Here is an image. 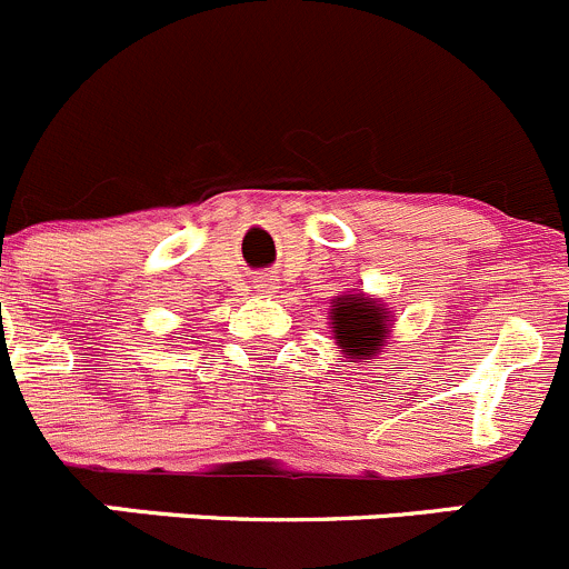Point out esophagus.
Segmentation results:
<instances>
[{
  "label": "esophagus",
  "mask_w": 569,
  "mask_h": 569,
  "mask_svg": "<svg viewBox=\"0 0 569 569\" xmlns=\"http://www.w3.org/2000/svg\"><path fill=\"white\" fill-rule=\"evenodd\" d=\"M257 290L268 292V296H271V292H277V279H273V277H260V279H257Z\"/></svg>",
  "instance_id": "34e87169"
}]
</instances>
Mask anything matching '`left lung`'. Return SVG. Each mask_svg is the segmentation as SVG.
Listing matches in <instances>:
<instances>
[{"instance_id":"left-lung-1","label":"left lung","mask_w":569,"mask_h":569,"mask_svg":"<svg viewBox=\"0 0 569 569\" xmlns=\"http://www.w3.org/2000/svg\"><path fill=\"white\" fill-rule=\"evenodd\" d=\"M331 331L337 346L351 359H376L390 337V312L376 298L353 292L331 301Z\"/></svg>"}]
</instances>
